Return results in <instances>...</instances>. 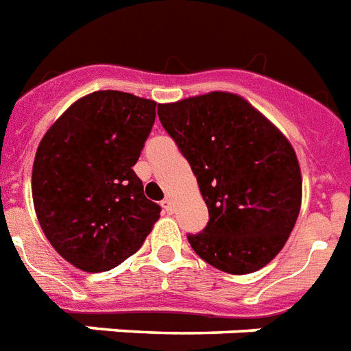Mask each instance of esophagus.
I'll return each mask as SVG.
<instances>
[{
    "mask_svg": "<svg viewBox=\"0 0 351 351\" xmlns=\"http://www.w3.org/2000/svg\"><path fill=\"white\" fill-rule=\"evenodd\" d=\"M162 206L165 210H167L169 214H171V212H173V201H171V197H165V199H163L162 201Z\"/></svg>",
    "mask_w": 351,
    "mask_h": 351,
    "instance_id": "obj_1",
    "label": "esophagus"
}]
</instances>
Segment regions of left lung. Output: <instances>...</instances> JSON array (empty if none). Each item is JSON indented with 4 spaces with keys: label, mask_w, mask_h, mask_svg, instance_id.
<instances>
[{
    "label": "left lung",
    "mask_w": 351,
    "mask_h": 351,
    "mask_svg": "<svg viewBox=\"0 0 351 351\" xmlns=\"http://www.w3.org/2000/svg\"><path fill=\"white\" fill-rule=\"evenodd\" d=\"M158 117L191 165L208 206V225L188 236L193 251L232 275L264 268L285 247L300 215L294 147L234 93L158 104Z\"/></svg>",
    "instance_id": "left-lung-1"
}]
</instances>
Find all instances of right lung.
<instances>
[{
	"instance_id": "obj_1",
	"label": "right lung",
	"mask_w": 351,
	"mask_h": 351,
	"mask_svg": "<svg viewBox=\"0 0 351 351\" xmlns=\"http://www.w3.org/2000/svg\"><path fill=\"white\" fill-rule=\"evenodd\" d=\"M156 102L96 90L70 106L38 143L31 191L53 249L77 269L115 268L143 245L160 206L134 173Z\"/></svg>"
}]
</instances>
